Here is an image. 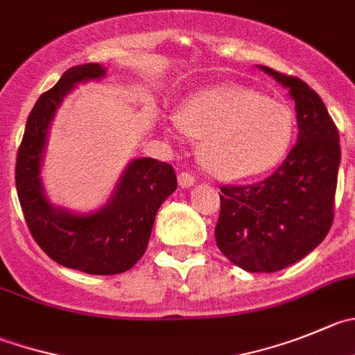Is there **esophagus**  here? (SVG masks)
Segmentation results:
<instances>
[{
  "label": "esophagus",
  "instance_id": "1",
  "mask_svg": "<svg viewBox=\"0 0 355 355\" xmlns=\"http://www.w3.org/2000/svg\"><path fill=\"white\" fill-rule=\"evenodd\" d=\"M178 181H180V187L181 188H187V187H191V184H195V175L191 174V172H180V175H178Z\"/></svg>",
  "mask_w": 355,
  "mask_h": 355
}]
</instances>
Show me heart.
<instances>
[{
    "label": "heart",
    "mask_w": 355,
    "mask_h": 355,
    "mask_svg": "<svg viewBox=\"0 0 355 355\" xmlns=\"http://www.w3.org/2000/svg\"><path fill=\"white\" fill-rule=\"evenodd\" d=\"M181 127L205 137L204 160L230 178H249L281 164L295 137V114L286 104L245 89H216L188 101Z\"/></svg>",
    "instance_id": "1"
}]
</instances>
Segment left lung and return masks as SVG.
I'll list each match as a JSON object with an SVG mask.
<instances>
[{
	"label": "left lung",
	"mask_w": 355,
	"mask_h": 355,
	"mask_svg": "<svg viewBox=\"0 0 355 355\" xmlns=\"http://www.w3.org/2000/svg\"><path fill=\"white\" fill-rule=\"evenodd\" d=\"M295 99L298 143L270 178L221 184L216 244L248 272L272 273L305 258L335 218L340 137L322 99L303 80L261 66Z\"/></svg>",
	"instance_id": "left-lung-1"
}]
</instances>
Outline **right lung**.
I'll return each mask as SVG.
<instances>
[{
  "label": "right lung",
  "instance_id": "obj_1",
  "mask_svg": "<svg viewBox=\"0 0 355 355\" xmlns=\"http://www.w3.org/2000/svg\"><path fill=\"white\" fill-rule=\"evenodd\" d=\"M103 74L101 64L74 66L40 96L28 116L15 164L17 195L36 244L59 265L90 275H114L132 268L146 251L158 207L178 188L171 164L137 158L125 171L110 204L96 214H71L46 202L40 165L50 120L74 83Z\"/></svg>",
  "mask_w": 355,
  "mask_h": 355
}]
</instances>
